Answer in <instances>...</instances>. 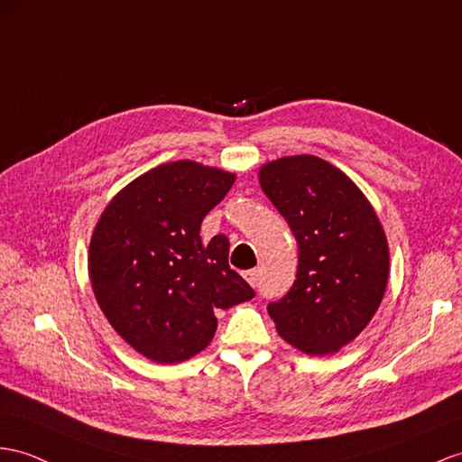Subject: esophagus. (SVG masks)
I'll list each match as a JSON object with an SVG mask.
<instances>
[{"label":"esophagus","instance_id":"34e87169","mask_svg":"<svg viewBox=\"0 0 462 462\" xmlns=\"http://www.w3.org/2000/svg\"><path fill=\"white\" fill-rule=\"evenodd\" d=\"M245 278H246V282H249L251 286H256V284H258V280H261V270H258V268L246 270V273H245Z\"/></svg>","mask_w":462,"mask_h":462}]
</instances>
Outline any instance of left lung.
Masks as SVG:
<instances>
[{"label":"left lung","instance_id":"8db88e82","mask_svg":"<svg viewBox=\"0 0 462 462\" xmlns=\"http://www.w3.org/2000/svg\"><path fill=\"white\" fill-rule=\"evenodd\" d=\"M258 176L300 253L294 284L268 303V316L303 353L339 351L373 319L386 290L388 243L376 213L339 168L318 156H284Z\"/></svg>","mask_w":462,"mask_h":462}]
</instances>
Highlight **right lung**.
<instances>
[{
    "label": "right lung",
    "mask_w": 462,
    "mask_h": 462,
    "mask_svg": "<svg viewBox=\"0 0 462 462\" xmlns=\"http://www.w3.org/2000/svg\"><path fill=\"white\" fill-rule=\"evenodd\" d=\"M235 174L176 161L121 189L89 243V280L123 339L154 363L198 355L217 329V310L253 300L229 266V239L201 241V221L227 196Z\"/></svg>",
    "instance_id": "right-lung-1"
}]
</instances>
